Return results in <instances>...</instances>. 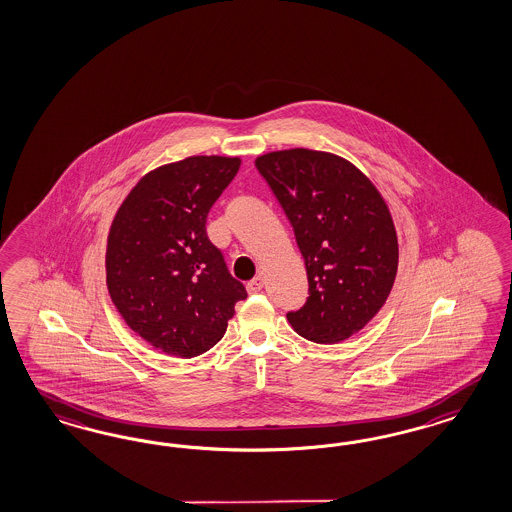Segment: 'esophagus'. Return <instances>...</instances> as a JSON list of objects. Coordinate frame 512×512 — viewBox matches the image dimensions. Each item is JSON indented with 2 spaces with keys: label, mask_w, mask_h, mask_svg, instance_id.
Returning <instances> with one entry per match:
<instances>
[{
  "label": "esophagus",
  "mask_w": 512,
  "mask_h": 512,
  "mask_svg": "<svg viewBox=\"0 0 512 512\" xmlns=\"http://www.w3.org/2000/svg\"><path fill=\"white\" fill-rule=\"evenodd\" d=\"M263 285V278H261V276H255L251 281H248L246 289H248L249 295H255V293H259V291L263 289Z\"/></svg>",
  "instance_id": "34e87169"
}]
</instances>
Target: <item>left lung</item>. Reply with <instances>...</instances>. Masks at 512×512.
Returning <instances> with one entry per match:
<instances>
[{
    "mask_svg": "<svg viewBox=\"0 0 512 512\" xmlns=\"http://www.w3.org/2000/svg\"><path fill=\"white\" fill-rule=\"evenodd\" d=\"M257 171L293 225L308 293L287 319L315 343H338L372 321L398 270L387 202L343 157L306 148L257 157Z\"/></svg>",
    "mask_w": 512,
    "mask_h": 512,
    "instance_id": "8db88e82",
    "label": "left lung"
}]
</instances>
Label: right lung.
Segmentation results:
<instances>
[{"label": "right lung", "mask_w": 512, "mask_h": 512, "mask_svg": "<svg viewBox=\"0 0 512 512\" xmlns=\"http://www.w3.org/2000/svg\"><path fill=\"white\" fill-rule=\"evenodd\" d=\"M238 157L193 155L148 172L110 227L107 287L127 326L171 357H199L223 338L246 287L206 234V217Z\"/></svg>", "instance_id": "obj_1"}]
</instances>
